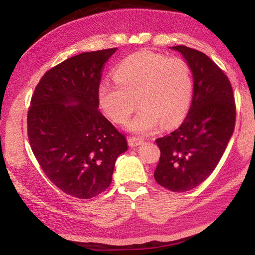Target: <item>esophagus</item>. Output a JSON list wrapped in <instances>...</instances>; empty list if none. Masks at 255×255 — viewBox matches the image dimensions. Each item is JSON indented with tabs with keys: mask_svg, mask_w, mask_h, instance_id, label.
<instances>
[{
	"mask_svg": "<svg viewBox=\"0 0 255 255\" xmlns=\"http://www.w3.org/2000/svg\"><path fill=\"white\" fill-rule=\"evenodd\" d=\"M127 141H128V145L130 146V147H135V146L140 145L143 143V139H140V138L138 137H128L127 138Z\"/></svg>",
	"mask_w": 255,
	"mask_h": 255,
	"instance_id": "1",
	"label": "esophagus"
}]
</instances>
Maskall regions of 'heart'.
I'll return each mask as SVG.
<instances>
[{
    "label": "heart",
    "instance_id": "b5f03b06",
    "mask_svg": "<svg viewBox=\"0 0 255 255\" xmlns=\"http://www.w3.org/2000/svg\"><path fill=\"white\" fill-rule=\"evenodd\" d=\"M116 81H102L98 97L102 110L116 124H125L138 106L140 110L128 127L147 133L159 124L171 128L187 115L192 96V76L180 57L138 51L115 70Z\"/></svg>",
    "mask_w": 255,
    "mask_h": 255
}]
</instances>
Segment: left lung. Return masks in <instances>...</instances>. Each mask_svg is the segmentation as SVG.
I'll return each mask as SVG.
<instances>
[{
    "label": "left lung",
    "instance_id": "8db88e82",
    "mask_svg": "<svg viewBox=\"0 0 255 255\" xmlns=\"http://www.w3.org/2000/svg\"><path fill=\"white\" fill-rule=\"evenodd\" d=\"M191 68L192 103L184 122L157 138L161 156L156 182L174 192L199 185L213 173L235 128L236 106L231 82L217 64L199 50L174 46Z\"/></svg>",
    "mask_w": 255,
    "mask_h": 255
}]
</instances>
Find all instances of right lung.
Returning <instances> with one entry per match:
<instances>
[{
  "label": "right lung",
  "mask_w": 255,
  "mask_h": 255,
  "mask_svg": "<svg viewBox=\"0 0 255 255\" xmlns=\"http://www.w3.org/2000/svg\"><path fill=\"white\" fill-rule=\"evenodd\" d=\"M117 49L82 53L51 67L30 102L27 130L34 157L56 187L79 199L109 187L116 159L127 150L126 137L98 109L103 68Z\"/></svg>",
  "instance_id": "1"
}]
</instances>
